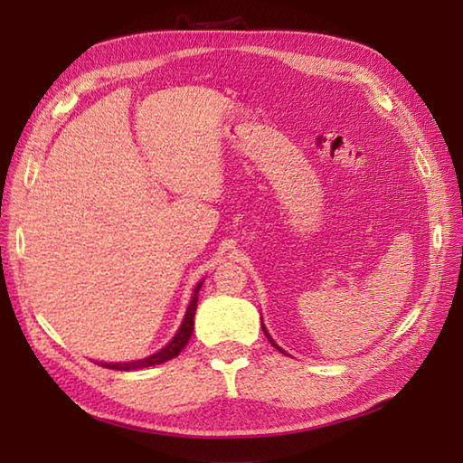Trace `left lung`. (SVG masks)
I'll use <instances>...</instances> for the list:
<instances>
[{
  "mask_svg": "<svg viewBox=\"0 0 463 463\" xmlns=\"http://www.w3.org/2000/svg\"><path fill=\"white\" fill-rule=\"evenodd\" d=\"M262 332H264V336H267V338H269V342L272 344V346H274V348H277V350H280V352H282V348L279 346V344L272 340V336H270V334H269V330H267V328H264V324H262Z\"/></svg>",
  "mask_w": 463,
  "mask_h": 463,
  "instance_id": "8db88e82",
  "label": "left lung"
}]
</instances>
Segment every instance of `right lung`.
Instances as JSON below:
<instances>
[{"label":"right lung","mask_w":463,"mask_h":463,"mask_svg":"<svg viewBox=\"0 0 463 463\" xmlns=\"http://www.w3.org/2000/svg\"><path fill=\"white\" fill-rule=\"evenodd\" d=\"M203 287V280L196 284L194 287V292L191 297V304L186 307V312H184V318L181 322V328L176 330V334L173 336V340L166 344L165 348H161L159 352L151 354V356H146L143 360H133V362H115V364H105L101 362L99 366H105V368H111V370H141V368H149V366H156V364H163L166 360H171L175 356H179V352L186 346V342L191 340L193 336V330H194V312H196V302H199V290Z\"/></svg>","instance_id":"right-lung-1"}]
</instances>
